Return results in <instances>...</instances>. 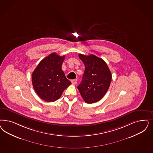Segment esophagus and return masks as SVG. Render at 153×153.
<instances>
[{"label": "esophagus", "instance_id": "esophagus-1", "mask_svg": "<svg viewBox=\"0 0 153 153\" xmlns=\"http://www.w3.org/2000/svg\"><path fill=\"white\" fill-rule=\"evenodd\" d=\"M71 83L72 84H76L77 83V80L76 79H73V80H71Z\"/></svg>", "mask_w": 153, "mask_h": 153}]
</instances>
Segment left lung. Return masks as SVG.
<instances>
[{"mask_svg":"<svg viewBox=\"0 0 153 153\" xmlns=\"http://www.w3.org/2000/svg\"><path fill=\"white\" fill-rule=\"evenodd\" d=\"M79 57L84 64L85 70L78 89L86 103L96 102L107 92L111 73L104 60L94 54H79Z\"/></svg>","mask_w":153,"mask_h":153,"instance_id":"left-lung-1","label":"left lung"}]
</instances>
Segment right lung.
Listing matches in <instances>:
<instances>
[{"label":"right lung","instance_id":"add662e5","mask_svg":"<svg viewBox=\"0 0 153 153\" xmlns=\"http://www.w3.org/2000/svg\"><path fill=\"white\" fill-rule=\"evenodd\" d=\"M65 56L52 53L42 59L32 74V83L40 98L47 102L59 99L71 84L62 70Z\"/></svg>","mask_w":153,"mask_h":153}]
</instances>
